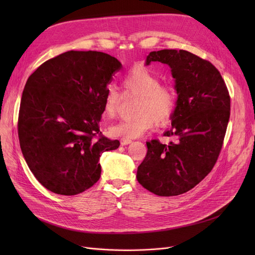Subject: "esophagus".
Instances as JSON below:
<instances>
[{
	"instance_id": "1",
	"label": "esophagus",
	"mask_w": 255,
	"mask_h": 255,
	"mask_svg": "<svg viewBox=\"0 0 255 255\" xmlns=\"http://www.w3.org/2000/svg\"><path fill=\"white\" fill-rule=\"evenodd\" d=\"M131 141H132L131 139H127V138H122V139H121V144H122V145H126V144L130 143Z\"/></svg>"
}]
</instances>
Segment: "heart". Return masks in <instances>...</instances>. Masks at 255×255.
I'll list each match as a JSON object with an SVG mask.
<instances>
[{
	"mask_svg": "<svg viewBox=\"0 0 255 255\" xmlns=\"http://www.w3.org/2000/svg\"><path fill=\"white\" fill-rule=\"evenodd\" d=\"M124 91L128 95L140 96L136 103V117L121 121L110 128L113 136L136 138L151 130L155 123L164 125L171 119L177 106V93L170 85L160 84V78L146 67L136 66L123 78ZM123 100V94L110 86L105 94L103 111L106 117L115 118Z\"/></svg>",
	"mask_w": 255,
	"mask_h": 255,
	"instance_id": "b5f03b06",
	"label": "heart"
}]
</instances>
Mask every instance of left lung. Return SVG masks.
I'll return each mask as SVG.
<instances>
[{
  "label": "left lung",
  "mask_w": 255,
  "mask_h": 255,
  "mask_svg": "<svg viewBox=\"0 0 255 255\" xmlns=\"http://www.w3.org/2000/svg\"><path fill=\"white\" fill-rule=\"evenodd\" d=\"M167 64L178 93L171 128L164 136L176 141L146 142L148 152L137 168L138 183L159 196L192 189L215 165L231 115V97L218 69L187 50L152 51L145 64Z\"/></svg>",
  "instance_id": "obj_1"
}]
</instances>
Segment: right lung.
<instances>
[{
  "label": "right lung",
  "instance_id": "add662e5",
  "mask_svg": "<svg viewBox=\"0 0 255 255\" xmlns=\"http://www.w3.org/2000/svg\"><path fill=\"white\" fill-rule=\"evenodd\" d=\"M122 67L101 51L70 50L28 78L18 114L25 162L39 183L61 195L82 193L101 173L100 156L119 148L99 127L105 94Z\"/></svg>",
  "mask_w": 255,
  "mask_h": 255
}]
</instances>
